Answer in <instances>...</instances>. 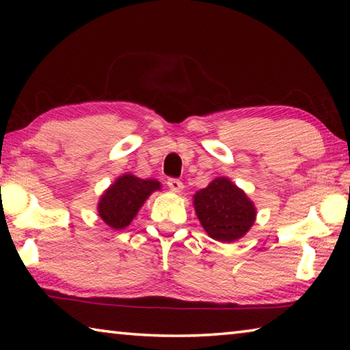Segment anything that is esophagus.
<instances>
[{"instance_id":"34e87169","label":"esophagus","mask_w":350,"mask_h":350,"mask_svg":"<svg viewBox=\"0 0 350 350\" xmlns=\"http://www.w3.org/2000/svg\"><path fill=\"white\" fill-rule=\"evenodd\" d=\"M167 183H168L171 191H174V193H180L183 189V183L179 179H168Z\"/></svg>"}]
</instances>
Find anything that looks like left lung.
Instances as JSON below:
<instances>
[{
  "instance_id": "8db88e82",
  "label": "left lung",
  "mask_w": 350,
  "mask_h": 350,
  "mask_svg": "<svg viewBox=\"0 0 350 350\" xmlns=\"http://www.w3.org/2000/svg\"><path fill=\"white\" fill-rule=\"evenodd\" d=\"M196 216L206 234L219 242H234L256 221V206L228 177H216L193 196Z\"/></svg>"
}]
</instances>
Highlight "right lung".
<instances>
[{
    "label": "right lung",
    "instance_id": "obj_1",
    "mask_svg": "<svg viewBox=\"0 0 350 350\" xmlns=\"http://www.w3.org/2000/svg\"><path fill=\"white\" fill-rule=\"evenodd\" d=\"M159 189L162 183L156 179H140L131 173L118 176L98 199V216L112 230L126 228L145 200Z\"/></svg>",
    "mask_w": 350,
    "mask_h": 350
}]
</instances>
